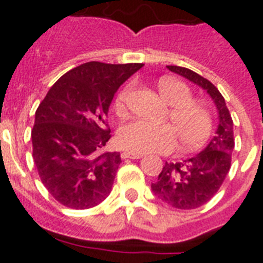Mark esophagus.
Here are the masks:
<instances>
[{
  "label": "esophagus",
  "instance_id": "34e87169",
  "mask_svg": "<svg viewBox=\"0 0 263 263\" xmlns=\"http://www.w3.org/2000/svg\"><path fill=\"white\" fill-rule=\"evenodd\" d=\"M142 154H136V153H131V152H123L121 153V158L124 160H127V158H131V160H139L142 158Z\"/></svg>",
  "mask_w": 263,
  "mask_h": 263
}]
</instances>
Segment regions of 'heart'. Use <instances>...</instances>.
<instances>
[{"label":"heart","instance_id":"heart-1","mask_svg":"<svg viewBox=\"0 0 263 263\" xmlns=\"http://www.w3.org/2000/svg\"><path fill=\"white\" fill-rule=\"evenodd\" d=\"M158 91L165 102L172 105L171 123L152 124L143 120H132L121 125L117 132L120 146L138 154L169 153L177 144L194 150L209 139L213 131L212 113L203 103L192 99L187 84L179 80L164 78L158 82ZM129 88H124L116 99V110L124 111Z\"/></svg>","mask_w":263,"mask_h":263}]
</instances>
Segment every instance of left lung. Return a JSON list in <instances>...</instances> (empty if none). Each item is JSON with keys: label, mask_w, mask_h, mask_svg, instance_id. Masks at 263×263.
Masks as SVG:
<instances>
[{"label": "left lung", "mask_w": 263, "mask_h": 263, "mask_svg": "<svg viewBox=\"0 0 263 263\" xmlns=\"http://www.w3.org/2000/svg\"><path fill=\"white\" fill-rule=\"evenodd\" d=\"M171 72L183 76L208 91L218 110L216 136L204 150L183 162H165L158 180L152 184L153 192L172 208L191 210L208 203L224 183L231 169L233 139V121L224 97L212 82L188 68L168 65Z\"/></svg>", "instance_id": "8db88e82"}]
</instances>
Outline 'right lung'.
I'll return each mask as SVG.
<instances>
[{"instance_id": "add662e5", "label": "right lung", "mask_w": 263, "mask_h": 263, "mask_svg": "<svg viewBox=\"0 0 263 263\" xmlns=\"http://www.w3.org/2000/svg\"><path fill=\"white\" fill-rule=\"evenodd\" d=\"M143 64H82L55 82L35 111L32 157L57 202L90 209L110 194L120 153H103L106 117L116 91Z\"/></svg>"}]
</instances>
